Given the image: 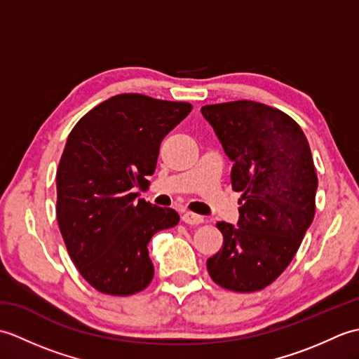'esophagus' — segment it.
Listing matches in <instances>:
<instances>
[{
	"instance_id": "1",
	"label": "esophagus",
	"mask_w": 359,
	"mask_h": 359,
	"mask_svg": "<svg viewBox=\"0 0 359 359\" xmlns=\"http://www.w3.org/2000/svg\"><path fill=\"white\" fill-rule=\"evenodd\" d=\"M182 220H184L185 224L188 225H201L203 224V217L199 215H194V212H184V216H182Z\"/></svg>"
}]
</instances>
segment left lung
Instances as JSON below:
<instances>
[{
  "label": "left lung",
  "instance_id": "obj_1",
  "mask_svg": "<svg viewBox=\"0 0 359 359\" xmlns=\"http://www.w3.org/2000/svg\"><path fill=\"white\" fill-rule=\"evenodd\" d=\"M201 111L233 162V189L242 193L238 225L217 224L224 245L207 269L220 287L256 292L287 269L313 222L318 177L309 142L293 118L262 103Z\"/></svg>",
  "mask_w": 359,
  "mask_h": 359
}]
</instances>
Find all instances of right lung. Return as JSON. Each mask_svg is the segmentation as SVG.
<instances>
[{"instance_id":"add662e5","label":"right lung","mask_w":359,"mask_h":359,"mask_svg":"<svg viewBox=\"0 0 359 359\" xmlns=\"http://www.w3.org/2000/svg\"><path fill=\"white\" fill-rule=\"evenodd\" d=\"M193 106L120 94L74 126L57 170V220L80 274L106 294L142 292L154 276L148 242L177 225L172 208L139 199L163 137Z\"/></svg>"}]
</instances>
